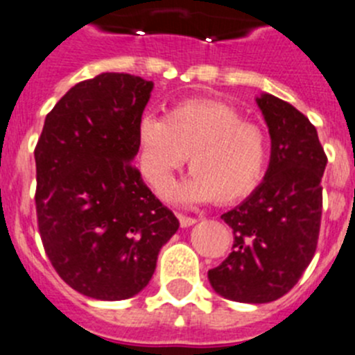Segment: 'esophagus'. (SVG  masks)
<instances>
[{
  "label": "esophagus",
  "instance_id": "obj_1",
  "mask_svg": "<svg viewBox=\"0 0 355 355\" xmlns=\"http://www.w3.org/2000/svg\"><path fill=\"white\" fill-rule=\"evenodd\" d=\"M177 216H178V222H180V225H182V227H191V225H194L196 222H198V220L192 218V216L182 215V213H178Z\"/></svg>",
  "mask_w": 355,
  "mask_h": 355
}]
</instances>
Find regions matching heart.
<instances>
[{
  "label": "heart",
  "instance_id": "obj_1",
  "mask_svg": "<svg viewBox=\"0 0 355 355\" xmlns=\"http://www.w3.org/2000/svg\"><path fill=\"white\" fill-rule=\"evenodd\" d=\"M140 168L150 187L163 194L189 157L191 177L170 192L177 202H234L263 178L269 144L263 130L243 121L236 107L220 101L178 102L164 118L139 123Z\"/></svg>",
  "mask_w": 355,
  "mask_h": 355
}]
</instances>
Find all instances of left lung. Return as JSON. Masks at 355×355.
<instances>
[{"mask_svg": "<svg viewBox=\"0 0 355 355\" xmlns=\"http://www.w3.org/2000/svg\"><path fill=\"white\" fill-rule=\"evenodd\" d=\"M270 163L263 182L222 218L232 229L229 257L208 272L223 298L267 304L286 295L318 248L326 157L315 126L298 109L261 94Z\"/></svg>", "mask_w": 355, "mask_h": 355, "instance_id": "obj_1", "label": "left lung"}]
</instances>
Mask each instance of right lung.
Returning <instances> with one entry per match:
<instances>
[{
    "mask_svg": "<svg viewBox=\"0 0 355 355\" xmlns=\"http://www.w3.org/2000/svg\"><path fill=\"white\" fill-rule=\"evenodd\" d=\"M153 88L125 72L78 83L48 112L34 149L44 251L72 290L97 300L142 291L180 225L132 163Z\"/></svg>",
    "mask_w": 355,
    "mask_h": 355,
    "instance_id": "1",
    "label": "right lung"
}]
</instances>
